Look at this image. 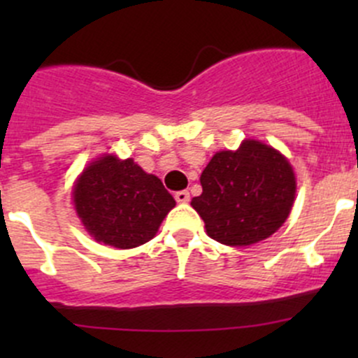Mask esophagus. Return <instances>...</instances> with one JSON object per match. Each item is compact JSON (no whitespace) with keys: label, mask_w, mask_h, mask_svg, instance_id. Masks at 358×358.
<instances>
[{"label":"esophagus","mask_w":358,"mask_h":358,"mask_svg":"<svg viewBox=\"0 0 358 358\" xmlns=\"http://www.w3.org/2000/svg\"><path fill=\"white\" fill-rule=\"evenodd\" d=\"M175 199L178 204H185V202L190 201V194L187 190H180V192L175 194Z\"/></svg>","instance_id":"obj_1"}]
</instances>
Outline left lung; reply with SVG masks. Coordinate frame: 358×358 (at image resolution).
Instances as JSON below:
<instances>
[{"mask_svg":"<svg viewBox=\"0 0 358 358\" xmlns=\"http://www.w3.org/2000/svg\"><path fill=\"white\" fill-rule=\"evenodd\" d=\"M201 185L202 194L190 204L204 220L208 236L227 246H251L277 232L296 196L289 161L258 140L216 152Z\"/></svg>","mask_w":358,"mask_h":358,"instance_id":"1","label":"left lung"}]
</instances>
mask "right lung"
Masks as SVG:
<instances>
[{
    "label": "right lung",
    "mask_w": 358,
    "mask_h": 358,
    "mask_svg": "<svg viewBox=\"0 0 358 358\" xmlns=\"http://www.w3.org/2000/svg\"><path fill=\"white\" fill-rule=\"evenodd\" d=\"M72 201L90 236L119 249L149 243L176 204L156 175L112 154L90 162L72 189Z\"/></svg>",
    "instance_id": "add662e5"
}]
</instances>
